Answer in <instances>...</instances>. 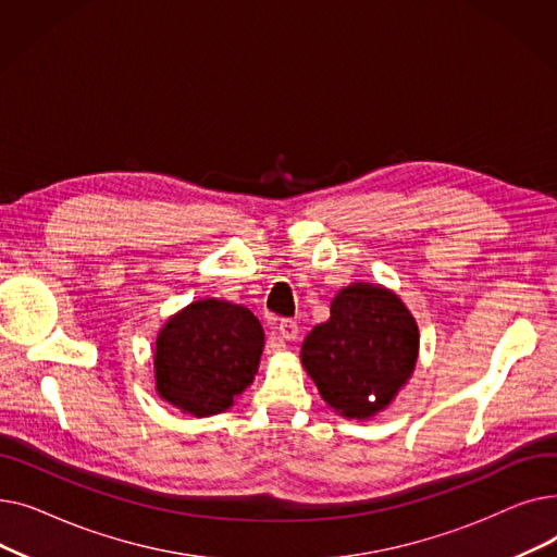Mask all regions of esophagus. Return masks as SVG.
<instances>
[{
	"instance_id": "1",
	"label": "esophagus",
	"mask_w": 557,
	"mask_h": 557,
	"mask_svg": "<svg viewBox=\"0 0 557 557\" xmlns=\"http://www.w3.org/2000/svg\"><path fill=\"white\" fill-rule=\"evenodd\" d=\"M277 332H280V336H282V338H286V341H294V338L298 336L300 327H298L296 320L282 318V320H277Z\"/></svg>"
}]
</instances>
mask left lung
<instances>
[{"label": "left lung", "mask_w": 557, "mask_h": 557, "mask_svg": "<svg viewBox=\"0 0 557 557\" xmlns=\"http://www.w3.org/2000/svg\"><path fill=\"white\" fill-rule=\"evenodd\" d=\"M418 325L382 286L357 282L332 302V318L302 343V363L323 399L345 418L382 411L411 376Z\"/></svg>", "instance_id": "left-lung-1"}]
</instances>
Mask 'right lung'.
<instances>
[{"label":"right lung","mask_w":557,"mask_h":557,"mask_svg":"<svg viewBox=\"0 0 557 557\" xmlns=\"http://www.w3.org/2000/svg\"><path fill=\"white\" fill-rule=\"evenodd\" d=\"M261 349L263 330L252 311L216 298L198 300L158 336V393L196 418L216 416L250 386Z\"/></svg>","instance_id":"add662e5"}]
</instances>
